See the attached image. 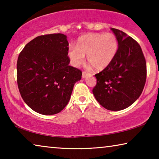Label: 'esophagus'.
Masks as SVG:
<instances>
[{"mask_svg": "<svg viewBox=\"0 0 159 159\" xmlns=\"http://www.w3.org/2000/svg\"><path fill=\"white\" fill-rule=\"evenodd\" d=\"M88 75H90V74L87 73V72H85V71H83V73H82V77H83V78H85L86 76H88Z\"/></svg>", "mask_w": 159, "mask_h": 159, "instance_id": "obj_1", "label": "esophagus"}]
</instances>
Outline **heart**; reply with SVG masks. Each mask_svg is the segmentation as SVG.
Wrapping results in <instances>:
<instances>
[{"mask_svg": "<svg viewBox=\"0 0 159 159\" xmlns=\"http://www.w3.org/2000/svg\"><path fill=\"white\" fill-rule=\"evenodd\" d=\"M118 48V41L114 34H87L78 39L76 45H70L68 55L76 66L83 63L85 55H87L88 62L96 69L102 70L111 64Z\"/></svg>", "mask_w": 159, "mask_h": 159, "instance_id": "heart-1", "label": "heart"}]
</instances>
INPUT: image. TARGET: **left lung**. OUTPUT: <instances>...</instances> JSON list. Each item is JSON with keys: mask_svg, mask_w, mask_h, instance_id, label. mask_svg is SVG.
<instances>
[{"mask_svg": "<svg viewBox=\"0 0 159 159\" xmlns=\"http://www.w3.org/2000/svg\"><path fill=\"white\" fill-rule=\"evenodd\" d=\"M118 48L108 66L96 74L93 95L101 105L119 111L133 104L142 93L147 79V64L140 45L122 31L111 29Z\"/></svg>", "mask_w": 159, "mask_h": 159, "instance_id": "left-lung-1", "label": "left lung"}]
</instances>
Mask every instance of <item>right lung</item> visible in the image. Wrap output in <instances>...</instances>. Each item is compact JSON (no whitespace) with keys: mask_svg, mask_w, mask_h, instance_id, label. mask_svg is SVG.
<instances>
[{"mask_svg":"<svg viewBox=\"0 0 159 159\" xmlns=\"http://www.w3.org/2000/svg\"><path fill=\"white\" fill-rule=\"evenodd\" d=\"M69 43L62 34L39 36L21 51L17 63V80L23 100L43 115L60 112L71 98L82 71L69 66Z\"/></svg>","mask_w":159,"mask_h":159,"instance_id":"add662e5","label":"right lung"}]
</instances>
